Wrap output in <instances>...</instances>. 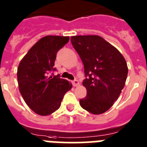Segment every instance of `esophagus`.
I'll return each mask as SVG.
<instances>
[{"label": "esophagus", "instance_id": "34e87169", "mask_svg": "<svg viewBox=\"0 0 147 147\" xmlns=\"http://www.w3.org/2000/svg\"><path fill=\"white\" fill-rule=\"evenodd\" d=\"M72 84H73L74 86H78L80 85V83H79V81H78V80H75V81L72 82Z\"/></svg>", "mask_w": 147, "mask_h": 147}]
</instances>
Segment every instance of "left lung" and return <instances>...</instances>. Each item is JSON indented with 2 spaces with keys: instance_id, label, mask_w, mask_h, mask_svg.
I'll use <instances>...</instances> for the list:
<instances>
[{
  "instance_id": "1",
  "label": "left lung",
  "mask_w": 147,
  "mask_h": 147,
  "mask_svg": "<svg viewBox=\"0 0 147 147\" xmlns=\"http://www.w3.org/2000/svg\"><path fill=\"white\" fill-rule=\"evenodd\" d=\"M71 42L84 66L86 96L80 100L92 114L107 112L117 100L128 74L126 60L112 44L98 35H76Z\"/></svg>"
}]
</instances>
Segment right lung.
<instances>
[{"instance_id":"add662e5","label":"right lung","mask_w":147,"mask_h":147,"mask_svg":"<svg viewBox=\"0 0 147 147\" xmlns=\"http://www.w3.org/2000/svg\"><path fill=\"white\" fill-rule=\"evenodd\" d=\"M69 37L47 35L40 38L20 61L17 77L20 92L28 107L40 115H49L61 107L65 93L72 84L57 76H48L55 71L56 54Z\"/></svg>"}]
</instances>
